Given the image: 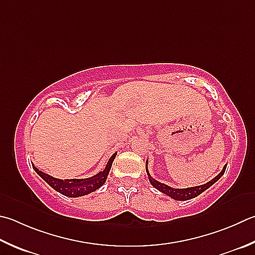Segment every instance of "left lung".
I'll list each match as a JSON object with an SVG mask.
<instances>
[{
    "instance_id": "obj_1",
    "label": "left lung",
    "mask_w": 255,
    "mask_h": 255,
    "mask_svg": "<svg viewBox=\"0 0 255 255\" xmlns=\"http://www.w3.org/2000/svg\"><path fill=\"white\" fill-rule=\"evenodd\" d=\"M226 166H228V165H225L223 169L221 170V173L217 176H215V177L213 179H211L210 182H207L206 184H203V185H198V186L187 187V188H174V187H170V186H168V185H166L164 183H160L157 179H155L150 175L149 170H148V159L146 160V173H147V176H148V179H149V183L156 189H158L159 192L165 194V195L169 196L170 198H173V200H175V201H188V200H192V198H194V197L198 196L203 192H205L208 187H211L213 184L216 183L217 180H219L222 177V176L224 175Z\"/></svg>"
}]
</instances>
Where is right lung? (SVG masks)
Segmentation results:
<instances>
[{
  "label": "right lung",
  "mask_w": 255,
  "mask_h": 255,
  "mask_svg": "<svg viewBox=\"0 0 255 255\" xmlns=\"http://www.w3.org/2000/svg\"><path fill=\"white\" fill-rule=\"evenodd\" d=\"M116 155H117V152H115V154H113V156L110 157L104 170H101L100 173L88 178L60 179V178H55L49 174L43 173L42 170L36 168L33 164H32V167H33V169L35 170V173L38 174L40 177L44 180V182H47L51 187L55 189V191L59 192L60 194H62L64 196L76 198V197L88 195V194L95 192L103 186V185L106 183V180H107L110 168H112L113 161L116 158Z\"/></svg>",
  "instance_id": "add662e5"
}]
</instances>
